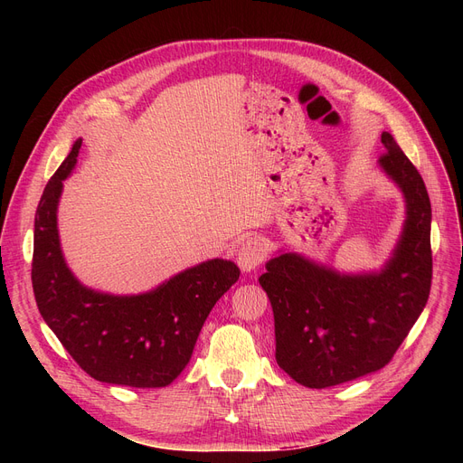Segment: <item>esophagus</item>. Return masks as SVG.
Returning <instances> with one entry per match:
<instances>
[{"mask_svg":"<svg viewBox=\"0 0 463 463\" xmlns=\"http://www.w3.org/2000/svg\"><path fill=\"white\" fill-rule=\"evenodd\" d=\"M266 244L264 240L260 236H251L248 238L244 244L240 246L238 253H236V260H238V266L244 272H251L255 270L257 266L262 264V260L266 259Z\"/></svg>","mask_w":463,"mask_h":463,"instance_id":"1","label":"esophagus"}]
</instances>
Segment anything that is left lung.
Here are the masks:
<instances>
[{"instance_id": "obj_1", "label": "left lung", "mask_w": 463, "mask_h": 463, "mask_svg": "<svg viewBox=\"0 0 463 463\" xmlns=\"http://www.w3.org/2000/svg\"><path fill=\"white\" fill-rule=\"evenodd\" d=\"M379 165L405 194L407 219L379 274L345 276L297 253L259 278L274 309L276 360L307 388H328L384 368L422 313L431 287V204L417 166L391 133Z\"/></svg>"}]
</instances>
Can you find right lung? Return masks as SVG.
Wrapping results in <instances>:
<instances>
[{
	"label": "right lung",
	"instance_id": "1",
	"mask_svg": "<svg viewBox=\"0 0 463 463\" xmlns=\"http://www.w3.org/2000/svg\"><path fill=\"white\" fill-rule=\"evenodd\" d=\"M80 146V138L72 144L35 212L37 307L90 377L135 388L166 386L187 366L208 313L238 281L240 270L231 260H206L137 297L103 295L80 285L63 260L56 223L63 180L75 168Z\"/></svg>",
	"mask_w": 463,
	"mask_h": 463
}]
</instances>
